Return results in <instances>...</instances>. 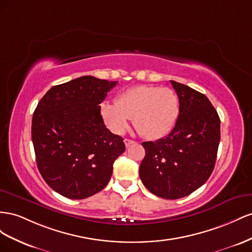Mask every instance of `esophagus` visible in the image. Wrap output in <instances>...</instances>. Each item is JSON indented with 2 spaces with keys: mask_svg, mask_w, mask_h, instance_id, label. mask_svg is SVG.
I'll return each instance as SVG.
<instances>
[{
  "mask_svg": "<svg viewBox=\"0 0 252 252\" xmlns=\"http://www.w3.org/2000/svg\"><path fill=\"white\" fill-rule=\"evenodd\" d=\"M134 143H135V141L132 140V139H125V145H126V148L131 147L132 145H134Z\"/></svg>",
  "mask_w": 252,
  "mask_h": 252,
  "instance_id": "esophagus-1",
  "label": "esophagus"
}]
</instances>
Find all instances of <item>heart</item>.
I'll return each instance as SVG.
<instances>
[{
	"mask_svg": "<svg viewBox=\"0 0 252 252\" xmlns=\"http://www.w3.org/2000/svg\"><path fill=\"white\" fill-rule=\"evenodd\" d=\"M101 114L114 133H125L131 118H134V126L140 135L148 139H158L175 126L179 99L171 89L138 85L121 93L116 102H103Z\"/></svg>",
	"mask_w": 252,
	"mask_h": 252,
	"instance_id": "b5f03b06",
	"label": "heart"
}]
</instances>
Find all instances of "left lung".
<instances>
[{
	"label": "left lung",
	"mask_w": 252,
	"mask_h": 252,
	"mask_svg": "<svg viewBox=\"0 0 252 252\" xmlns=\"http://www.w3.org/2000/svg\"><path fill=\"white\" fill-rule=\"evenodd\" d=\"M179 99V115L171 133L145 141L139 176L146 188L166 199L189 195L211 175L220 139V120L204 94L172 81Z\"/></svg>",
	"instance_id": "8db88e82"
}]
</instances>
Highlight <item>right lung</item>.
I'll return each instance as SVG.
<instances>
[{
    "label": "right lung",
    "instance_id": "1",
    "mask_svg": "<svg viewBox=\"0 0 252 252\" xmlns=\"http://www.w3.org/2000/svg\"><path fill=\"white\" fill-rule=\"evenodd\" d=\"M117 81L83 76L55 85L33 112L35 160L46 184L61 195L83 199L110 182L124 138L106 128L101 103Z\"/></svg>",
    "mask_w": 252,
    "mask_h": 252
}]
</instances>
